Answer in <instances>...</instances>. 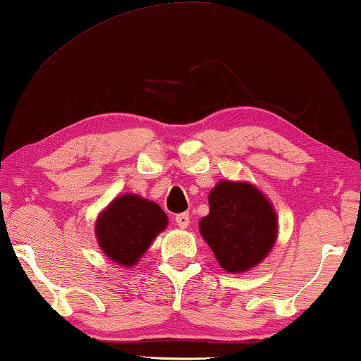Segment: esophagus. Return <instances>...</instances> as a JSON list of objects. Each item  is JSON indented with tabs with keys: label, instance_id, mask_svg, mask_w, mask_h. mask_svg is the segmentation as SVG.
Returning a JSON list of instances; mask_svg holds the SVG:
<instances>
[{
	"label": "esophagus",
	"instance_id": "obj_1",
	"mask_svg": "<svg viewBox=\"0 0 361 361\" xmlns=\"http://www.w3.org/2000/svg\"><path fill=\"white\" fill-rule=\"evenodd\" d=\"M175 223L180 226L181 229H185L189 226V213H178V215L175 216Z\"/></svg>",
	"mask_w": 361,
	"mask_h": 361
}]
</instances>
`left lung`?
Instances as JSON below:
<instances>
[{
	"instance_id": "8db88e82",
	"label": "left lung",
	"mask_w": 361,
	"mask_h": 361,
	"mask_svg": "<svg viewBox=\"0 0 361 361\" xmlns=\"http://www.w3.org/2000/svg\"><path fill=\"white\" fill-rule=\"evenodd\" d=\"M209 205L199 229L219 266L231 274L258 266L277 239V215L266 195L247 181L223 180Z\"/></svg>"
}]
</instances>
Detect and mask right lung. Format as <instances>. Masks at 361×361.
<instances>
[{
  "mask_svg": "<svg viewBox=\"0 0 361 361\" xmlns=\"http://www.w3.org/2000/svg\"><path fill=\"white\" fill-rule=\"evenodd\" d=\"M169 218L156 202L137 194H122L103 210L95 223L99 245L119 266H135Z\"/></svg>",
  "mask_w": 361,
  "mask_h": 361,
  "instance_id": "1",
  "label": "right lung"
}]
</instances>
